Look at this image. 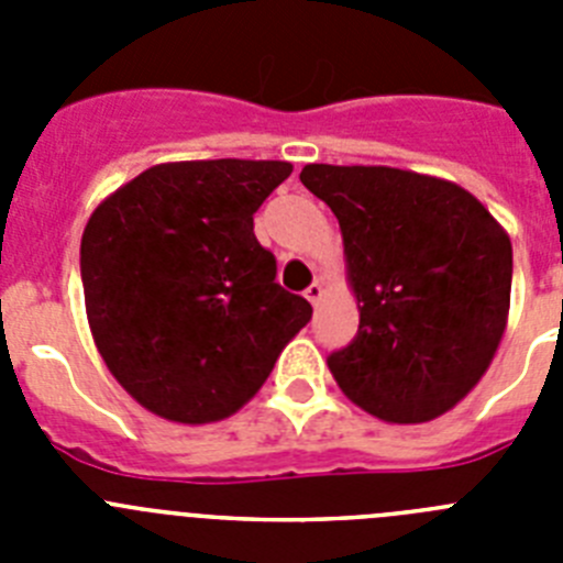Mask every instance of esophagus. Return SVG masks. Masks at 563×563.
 Instances as JSON below:
<instances>
[{
	"mask_svg": "<svg viewBox=\"0 0 563 563\" xmlns=\"http://www.w3.org/2000/svg\"><path fill=\"white\" fill-rule=\"evenodd\" d=\"M321 296H324V285H321V282H312V285L305 290V298L310 301V305H318Z\"/></svg>",
	"mask_w": 563,
	"mask_h": 563,
	"instance_id": "34e87169",
	"label": "esophagus"
}]
</instances>
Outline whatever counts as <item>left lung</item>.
<instances>
[{
    "label": "left lung",
    "instance_id": "1",
    "mask_svg": "<svg viewBox=\"0 0 563 563\" xmlns=\"http://www.w3.org/2000/svg\"><path fill=\"white\" fill-rule=\"evenodd\" d=\"M338 217L361 324L327 357L386 422H429L474 389L505 335L510 236L456 183L389 166L301 168Z\"/></svg>",
    "mask_w": 563,
    "mask_h": 563
}]
</instances>
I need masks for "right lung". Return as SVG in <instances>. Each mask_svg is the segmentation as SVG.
I'll return each mask as SVG.
<instances>
[{
	"mask_svg": "<svg viewBox=\"0 0 563 563\" xmlns=\"http://www.w3.org/2000/svg\"><path fill=\"white\" fill-rule=\"evenodd\" d=\"M290 172L285 161L161 163L89 217V330L143 409L191 426L233 415L312 318L253 233V213Z\"/></svg>",
	"mask_w": 563,
	"mask_h": 563,
	"instance_id": "1",
	"label": "right lung"
}]
</instances>
